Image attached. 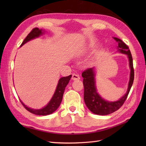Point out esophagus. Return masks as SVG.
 <instances>
[{
    "label": "esophagus",
    "mask_w": 146,
    "mask_h": 146,
    "mask_svg": "<svg viewBox=\"0 0 146 146\" xmlns=\"http://www.w3.org/2000/svg\"><path fill=\"white\" fill-rule=\"evenodd\" d=\"M72 80H78L80 79V77L78 75H76V74H73L72 75Z\"/></svg>",
    "instance_id": "1"
}]
</instances>
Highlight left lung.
I'll return each instance as SVG.
<instances>
[{
    "instance_id": "1",
    "label": "left lung",
    "mask_w": 146,
    "mask_h": 146,
    "mask_svg": "<svg viewBox=\"0 0 146 146\" xmlns=\"http://www.w3.org/2000/svg\"><path fill=\"white\" fill-rule=\"evenodd\" d=\"M118 42V51L121 53L127 55L131 68V75L126 94L116 102H108L102 98L98 94L95 86V71L94 68H90L85 70L82 75L83 78V83L84 86V101L88 109L92 112L100 115H108L119 110L126 100L129 93L131 90L134 79V70L133 67V60L130 49L124 42L120 39L113 38Z\"/></svg>"
}]
</instances>
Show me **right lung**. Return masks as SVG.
<instances>
[{
	"mask_svg": "<svg viewBox=\"0 0 146 146\" xmlns=\"http://www.w3.org/2000/svg\"><path fill=\"white\" fill-rule=\"evenodd\" d=\"M42 34L43 33L42 32V29H39L38 27H35V28H34L28 34V35L26 36V38L24 39L21 46L25 44L27 42L29 41L30 40L38 38L40 35H42ZM71 78V75H69L68 76L62 77V78L59 80L56 89V91L53 96H52L51 100L46 107L41 108V109H33V108H29L28 107H27L26 105H24L23 103V102H21V100L20 102H21V104L23 105L24 107L25 108L27 111H29V112L33 114L38 115H49L53 113L54 111L57 110V108L59 107V106H60L61 103L64 89L66 88V85L68 84V83H69Z\"/></svg>",
	"mask_w": 146,
	"mask_h": 146,
	"instance_id": "1",
	"label": "right lung"
}]
</instances>
